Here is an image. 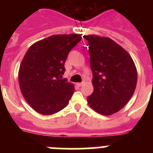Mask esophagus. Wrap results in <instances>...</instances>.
<instances>
[{
    "label": "esophagus",
    "instance_id": "1",
    "mask_svg": "<svg viewBox=\"0 0 153 153\" xmlns=\"http://www.w3.org/2000/svg\"><path fill=\"white\" fill-rule=\"evenodd\" d=\"M83 84H84V83H76V85H77L78 86H82Z\"/></svg>",
    "mask_w": 153,
    "mask_h": 153
}]
</instances>
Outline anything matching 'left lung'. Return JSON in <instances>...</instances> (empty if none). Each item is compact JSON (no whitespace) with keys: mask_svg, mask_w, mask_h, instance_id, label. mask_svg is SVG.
<instances>
[{"mask_svg":"<svg viewBox=\"0 0 153 153\" xmlns=\"http://www.w3.org/2000/svg\"><path fill=\"white\" fill-rule=\"evenodd\" d=\"M88 41L93 90L87 102L100 114L112 115L129 102L136 90L137 71L130 55L109 37L83 36Z\"/></svg>","mask_w":153,"mask_h":153,"instance_id":"left-lung-1","label":"left lung"}]
</instances>
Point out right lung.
I'll return each instance as SVG.
<instances>
[{
  "mask_svg": "<svg viewBox=\"0 0 153 153\" xmlns=\"http://www.w3.org/2000/svg\"><path fill=\"white\" fill-rule=\"evenodd\" d=\"M79 34L53 35L29 47L18 73L24 99L35 111L52 115L67 106L74 86L60 79L69 53L82 39Z\"/></svg>",
  "mask_w": 153,
  "mask_h": 153,
  "instance_id": "obj_1",
  "label": "right lung"
}]
</instances>
